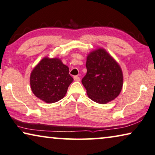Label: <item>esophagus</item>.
I'll use <instances>...</instances> for the list:
<instances>
[{"label": "esophagus", "instance_id": "34e87169", "mask_svg": "<svg viewBox=\"0 0 155 155\" xmlns=\"http://www.w3.org/2000/svg\"><path fill=\"white\" fill-rule=\"evenodd\" d=\"M74 81H79L80 77H78V76H75V77H74Z\"/></svg>", "mask_w": 155, "mask_h": 155}]
</instances>
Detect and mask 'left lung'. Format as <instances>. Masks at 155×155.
<instances>
[{
  "label": "left lung",
  "instance_id": "1",
  "mask_svg": "<svg viewBox=\"0 0 155 155\" xmlns=\"http://www.w3.org/2000/svg\"><path fill=\"white\" fill-rule=\"evenodd\" d=\"M85 66L87 73L81 82L90 99L107 104L119 95L123 85L121 68L104 49L90 53Z\"/></svg>",
  "mask_w": 155,
  "mask_h": 155
}]
</instances>
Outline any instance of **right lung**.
Wrapping results in <instances>:
<instances>
[{
	"label": "right lung",
	"instance_id": "right-lung-1",
	"mask_svg": "<svg viewBox=\"0 0 155 155\" xmlns=\"http://www.w3.org/2000/svg\"><path fill=\"white\" fill-rule=\"evenodd\" d=\"M73 80L68 66L58 58H45L38 64L30 78L35 95L49 104L63 99Z\"/></svg>",
	"mask_w": 155,
	"mask_h": 155
}]
</instances>
